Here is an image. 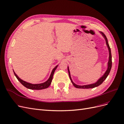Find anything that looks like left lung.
<instances>
[{"label":"left lung","instance_id":"obj_1","mask_svg":"<svg viewBox=\"0 0 124 124\" xmlns=\"http://www.w3.org/2000/svg\"><path fill=\"white\" fill-rule=\"evenodd\" d=\"M101 34L102 35V36H103L104 38L106 39V44L108 46V51H109V59H108V69L106 71V72H105V73L104 74L103 76L101 77L100 79L98 80V81H97L96 83H93V84H89V85H83V86H80V85H78L77 84H76L75 83H73V82L72 81V79H71V78L70 76V71H69V67H68V73H69V78H70V79L72 82V83L73 84V86H74L75 87H76L77 88H94L96 87H97V86H99L100 84H102L103 83V82L106 79V78H107V77L108 76V74H109L110 72V70L112 68V55H111V48L110 47L109 45H108V39L107 37L106 36L104 33L102 32H100Z\"/></svg>","mask_w":124,"mask_h":124}]
</instances>
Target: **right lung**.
Here are the masks:
<instances>
[{"label":"right lung","mask_w":124,"mask_h":124,"mask_svg":"<svg viewBox=\"0 0 124 124\" xmlns=\"http://www.w3.org/2000/svg\"><path fill=\"white\" fill-rule=\"evenodd\" d=\"M58 66H56L55 68L53 69L52 70L51 74V76L44 83H41V84H32L31 83H27V82H26L23 80H21L20 78H18V77L17 76L16 74V73L14 72V75L16 77V78H17V79L20 81V83L23 85V86H24L25 87H26V88H29V89H36V90H40V89H45V88H46L47 87H49V86L51 85V82L52 81V79H53V74L54 73L55 71L56 70V69L57 68Z\"/></svg>","instance_id":"obj_1"}]
</instances>
